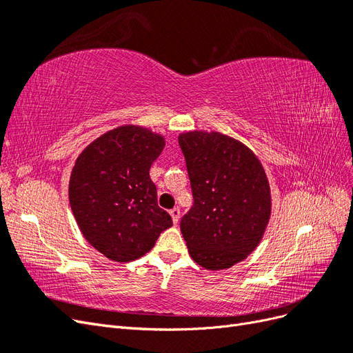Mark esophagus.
Returning a JSON list of instances; mask_svg holds the SVG:
<instances>
[{
	"mask_svg": "<svg viewBox=\"0 0 353 353\" xmlns=\"http://www.w3.org/2000/svg\"><path fill=\"white\" fill-rule=\"evenodd\" d=\"M169 215H170V218H172V222H174V225H176V223H178V221H179V215H181V212H179V209H178V208H174V209H170V210H169Z\"/></svg>",
	"mask_w": 353,
	"mask_h": 353,
	"instance_id": "obj_1",
	"label": "esophagus"
}]
</instances>
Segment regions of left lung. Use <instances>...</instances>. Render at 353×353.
Masks as SVG:
<instances>
[{"label": "left lung", "mask_w": 353, "mask_h": 353, "mask_svg": "<svg viewBox=\"0 0 353 353\" xmlns=\"http://www.w3.org/2000/svg\"><path fill=\"white\" fill-rule=\"evenodd\" d=\"M193 190L181 232L194 262L210 271L231 268L258 248L271 216L265 169L248 145L221 132L179 134Z\"/></svg>", "instance_id": "left-lung-1"}]
</instances>
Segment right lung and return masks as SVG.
I'll list each match as a JSON object with an SVG mask.
<instances>
[{
    "label": "right lung",
    "instance_id": "add662e5",
    "mask_svg": "<svg viewBox=\"0 0 353 353\" xmlns=\"http://www.w3.org/2000/svg\"><path fill=\"white\" fill-rule=\"evenodd\" d=\"M165 137L140 125H122L83 148L72 169L69 201L92 248L114 262H131L153 249L172 227L157 206L150 166Z\"/></svg>",
    "mask_w": 353,
    "mask_h": 353
}]
</instances>
